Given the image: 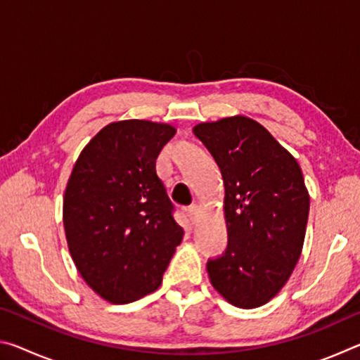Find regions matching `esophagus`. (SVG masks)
I'll return each instance as SVG.
<instances>
[{
  "label": "esophagus",
  "mask_w": 360,
  "mask_h": 360,
  "mask_svg": "<svg viewBox=\"0 0 360 360\" xmlns=\"http://www.w3.org/2000/svg\"><path fill=\"white\" fill-rule=\"evenodd\" d=\"M198 212H200V210H198L197 205H191V206H188V208H187V217L191 219L192 224H195V221H197Z\"/></svg>",
  "instance_id": "1"
}]
</instances>
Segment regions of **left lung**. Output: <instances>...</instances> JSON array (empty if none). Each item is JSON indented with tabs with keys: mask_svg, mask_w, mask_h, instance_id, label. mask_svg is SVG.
<instances>
[{
	"mask_svg": "<svg viewBox=\"0 0 360 360\" xmlns=\"http://www.w3.org/2000/svg\"><path fill=\"white\" fill-rule=\"evenodd\" d=\"M221 168L229 243L206 264L229 303L257 308L288 283L300 259L309 195L290 152L259 122L233 115L193 127Z\"/></svg>",
	"mask_w": 360,
	"mask_h": 360,
	"instance_id": "left-lung-1",
	"label": "left lung"
}]
</instances>
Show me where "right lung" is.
I'll use <instances>...</instances> for the list:
<instances>
[{
  "label": "right lung",
  "instance_id": "1",
  "mask_svg": "<svg viewBox=\"0 0 360 360\" xmlns=\"http://www.w3.org/2000/svg\"><path fill=\"white\" fill-rule=\"evenodd\" d=\"M174 133V127L157 122H112L72 168L63 197L70 254L84 281L111 303L157 290L184 236L155 172Z\"/></svg>",
  "mask_w": 360,
  "mask_h": 360
}]
</instances>
